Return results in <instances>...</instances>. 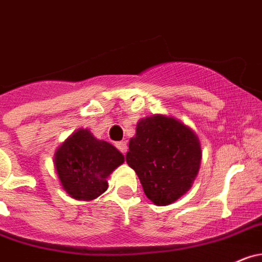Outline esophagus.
Instances as JSON below:
<instances>
[{"instance_id":"esophagus-1","label":"esophagus","mask_w":262,"mask_h":262,"mask_svg":"<svg viewBox=\"0 0 262 262\" xmlns=\"http://www.w3.org/2000/svg\"><path fill=\"white\" fill-rule=\"evenodd\" d=\"M116 146L118 148V150L121 151V153H126L127 149H128V146H127V143L126 141H118V143H116Z\"/></svg>"}]
</instances>
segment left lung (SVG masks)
Here are the masks:
<instances>
[{"mask_svg":"<svg viewBox=\"0 0 262 262\" xmlns=\"http://www.w3.org/2000/svg\"><path fill=\"white\" fill-rule=\"evenodd\" d=\"M201 159V144L193 129L162 114L138 122L126 154L144 193L157 206L178 201L191 188Z\"/></svg>","mask_w":262,"mask_h":262,"instance_id":"1","label":"left lung"}]
</instances>
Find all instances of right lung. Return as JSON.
<instances>
[{
  "mask_svg": "<svg viewBox=\"0 0 262 262\" xmlns=\"http://www.w3.org/2000/svg\"><path fill=\"white\" fill-rule=\"evenodd\" d=\"M55 168L64 190L78 201H92L108 189V176L124 157L87 128L72 134L55 153Z\"/></svg>",
  "mask_w": 262,
  "mask_h": 262,
  "instance_id": "1",
  "label": "right lung"
}]
</instances>
